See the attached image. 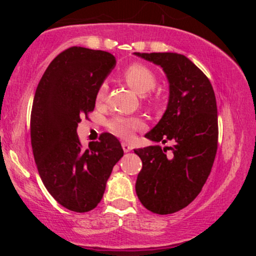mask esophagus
<instances>
[{
  "label": "esophagus",
  "instance_id": "esophagus-1",
  "mask_svg": "<svg viewBox=\"0 0 256 256\" xmlns=\"http://www.w3.org/2000/svg\"><path fill=\"white\" fill-rule=\"evenodd\" d=\"M122 149H124V152H129L132 148V146L129 144V143H127V142H122Z\"/></svg>",
  "mask_w": 256,
  "mask_h": 256
}]
</instances>
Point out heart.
I'll return each mask as SVG.
<instances>
[{
	"mask_svg": "<svg viewBox=\"0 0 256 256\" xmlns=\"http://www.w3.org/2000/svg\"><path fill=\"white\" fill-rule=\"evenodd\" d=\"M124 78L129 87H132L136 93L146 94L152 90L156 85V76L148 66L138 64H130L124 72ZM107 94V85L102 84L96 90V102L104 100ZM143 121L138 118L116 116L108 122V129L120 138H128L132 132L143 128Z\"/></svg>",
	"mask_w": 256,
	"mask_h": 256,
	"instance_id": "obj_1",
	"label": "heart"
}]
</instances>
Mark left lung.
I'll return each instance as SVG.
<instances>
[{
  "label": "left lung",
  "instance_id": "left-lung-1",
  "mask_svg": "<svg viewBox=\"0 0 256 256\" xmlns=\"http://www.w3.org/2000/svg\"><path fill=\"white\" fill-rule=\"evenodd\" d=\"M160 65L169 82L166 113L146 138L172 146L135 149L142 160L136 194L146 210L170 214L186 208L211 172L218 148V110L208 76L190 59L172 52L140 54ZM172 150L170 154L166 150Z\"/></svg>",
  "mask_w": 256,
  "mask_h": 256
}]
</instances>
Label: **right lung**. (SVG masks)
<instances>
[{"mask_svg": "<svg viewBox=\"0 0 256 256\" xmlns=\"http://www.w3.org/2000/svg\"><path fill=\"white\" fill-rule=\"evenodd\" d=\"M115 64L110 52L72 46L50 62L34 93L30 118L34 162L46 190L70 211L96 208L113 166L124 156L112 134H101L87 148L76 134Z\"/></svg>", "mask_w": 256, "mask_h": 256, "instance_id": "obj_1", "label": "right lung"}]
</instances>
